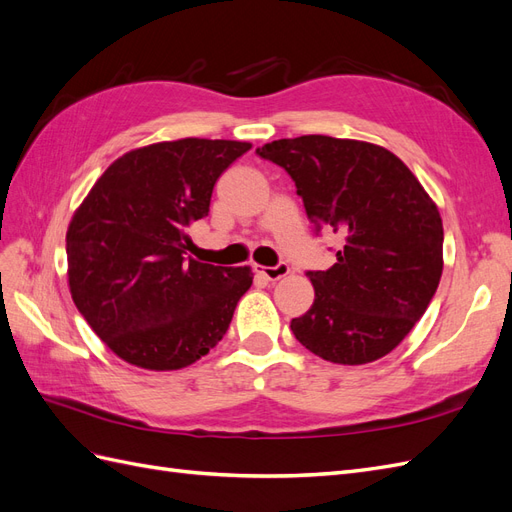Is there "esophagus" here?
Listing matches in <instances>:
<instances>
[{"instance_id": "esophagus-1", "label": "esophagus", "mask_w": 512, "mask_h": 512, "mask_svg": "<svg viewBox=\"0 0 512 512\" xmlns=\"http://www.w3.org/2000/svg\"><path fill=\"white\" fill-rule=\"evenodd\" d=\"M256 271H258V275L265 277V280L277 282V280H282V277H286L290 273V267L286 265V262H280L277 267H258Z\"/></svg>"}]
</instances>
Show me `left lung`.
I'll return each mask as SVG.
<instances>
[{
  "label": "left lung",
  "instance_id": "obj_1",
  "mask_svg": "<svg viewBox=\"0 0 512 512\" xmlns=\"http://www.w3.org/2000/svg\"><path fill=\"white\" fill-rule=\"evenodd\" d=\"M297 185L307 220L342 237L327 271H309L314 305L294 337L324 361L365 365L395 350L421 320L442 277V218L395 153L307 134L256 149Z\"/></svg>",
  "mask_w": 512,
  "mask_h": 512
}]
</instances>
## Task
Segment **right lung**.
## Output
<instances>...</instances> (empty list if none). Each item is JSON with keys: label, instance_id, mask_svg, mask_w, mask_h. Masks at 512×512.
Listing matches in <instances>:
<instances>
[{"label": "right lung", "instance_id": "right-lung-1", "mask_svg": "<svg viewBox=\"0 0 512 512\" xmlns=\"http://www.w3.org/2000/svg\"><path fill=\"white\" fill-rule=\"evenodd\" d=\"M179 138L123 153L74 211L68 286L74 305L119 359L151 371L196 363L230 327L250 267H215L188 252L213 185L250 149Z\"/></svg>", "mask_w": 512, "mask_h": 512}]
</instances>
